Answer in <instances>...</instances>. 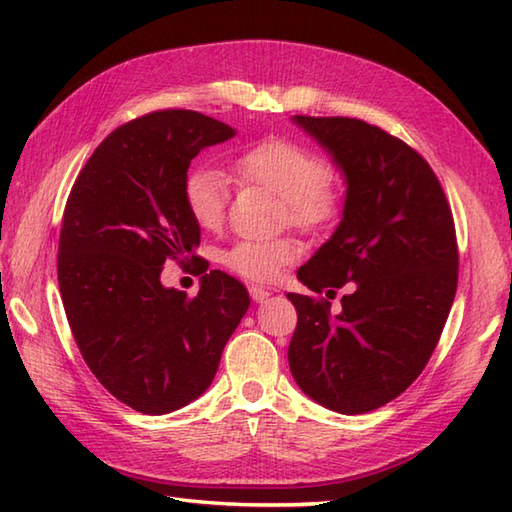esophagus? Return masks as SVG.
<instances>
[{"instance_id":"1","label":"esophagus","mask_w":512,"mask_h":512,"mask_svg":"<svg viewBox=\"0 0 512 512\" xmlns=\"http://www.w3.org/2000/svg\"><path fill=\"white\" fill-rule=\"evenodd\" d=\"M248 292H250V297H253V299L259 301V303L266 301V299L270 297V290H268V288H262V286H250Z\"/></svg>"}]
</instances>
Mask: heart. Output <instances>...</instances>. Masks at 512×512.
<instances>
[{"instance_id":"1","label":"heart","mask_w":512,"mask_h":512,"mask_svg":"<svg viewBox=\"0 0 512 512\" xmlns=\"http://www.w3.org/2000/svg\"><path fill=\"white\" fill-rule=\"evenodd\" d=\"M239 182L259 184L279 195L284 217L301 231L330 228L343 213V191L330 176V167L319 154L288 138H264L239 151L233 160ZM228 180L222 171L198 167L182 182V200L191 220L204 231H217L226 217ZM301 255L299 242L279 239H239L222 255L231 273L248 281H275L288 264Z\"/></svg>"}]
</instances>
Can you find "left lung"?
<instances>
[{
  "label": "left lung",
  "mask_w": 512,
  "mask_h": 512,
  "mask_svg": "<svg viewBox=\"0 0 512 512\" xmlns=\"http://www.w3.org/2000/svg\"><path fill=\"white\" fill-rule=\"evenodd\" d=\"M345 173L343 220L299 268L317 295L288 292L290 372L332 411L367 413L400 396L436 350L458 288V239L442 184L416 149L347 116H295Z\"/></svg>",
  "instance_id": "obj_1"
}]
</instances>
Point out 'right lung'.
<instances>
[{
  "mask_svg": "<svg viewBox=\"0 0 512 512\" xmlns=\"http://www.w3.org/2000/svg\"><path fill=\"white\" fill-rule=\"evenodd\" d=\"M233 136L193 110L134 118L94 149L65 202L57 277L72 336L99 383L147 416L204 394L250 306L242 281L206 273L182 200L191 160ZM169 258L203 275L198 296L159 284Z\"/></svg>",
  "mask_w": 512,
  "mask_h": 512,
  "instance_id": "right-lung-1",
  "label": "right lung"
}]
</instances>
